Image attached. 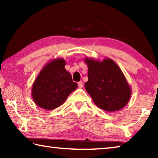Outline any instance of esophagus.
<instances>
[{
  "label": "esophagus",
  "mask_w": 158,
  "mask_h": 158,
  "mask_svg": "<svg viewBox=\"0 0 158 158\" xmlns=\"http://www.w3.org/2000/svg\"><path fill=\"white\" fill-rule=\"evenodd\" d=\"M78 86L79 89H81V88H83V82L82 81H79L78 83Z\"/></svg>",
  "instance_id": "34e87169"
}]
</instances>
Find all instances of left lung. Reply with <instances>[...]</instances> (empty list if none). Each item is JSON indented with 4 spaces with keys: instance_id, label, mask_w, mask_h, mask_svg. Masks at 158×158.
I'll return each instance as SVG.
<instances>
[{
    "instance_id": "1",
    "label": "left lung",
    "mask_w": 158,
    "mask_h": 158,
    "mask_svg": "<svg viewBox=\"0 0 158 158\" xmlns=\"http://www.w3.org/2000/svg\"><path fill=\"white\" fill-rule=\"evenodd\" d=\"M89 80L85 89L99 108L106 111L121 110L127 105L132 90L118 65L111 59L85 58Z\"/></svg>"
}]
</instances>
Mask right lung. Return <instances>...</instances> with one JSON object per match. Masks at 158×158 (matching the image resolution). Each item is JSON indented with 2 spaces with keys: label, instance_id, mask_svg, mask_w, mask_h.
<instances>
[{
  "label": "right lung",
  "instance_id": "obj_1",
  "mask_svg": "<svg viewBox=\"0 0 158 158\" xmlns=\"http://www.w3.org/2000/svg\"><path fill=\"white\" fill-rule=\"evenodd\" d=\"M65 65L63 58H56L42 68L32 86V98L37 106L52 110L65 102L77 89V84L73 82Z\"/></svg>",
  "mask_w": 158,
  "mask_h": 158
}]
</instances>
